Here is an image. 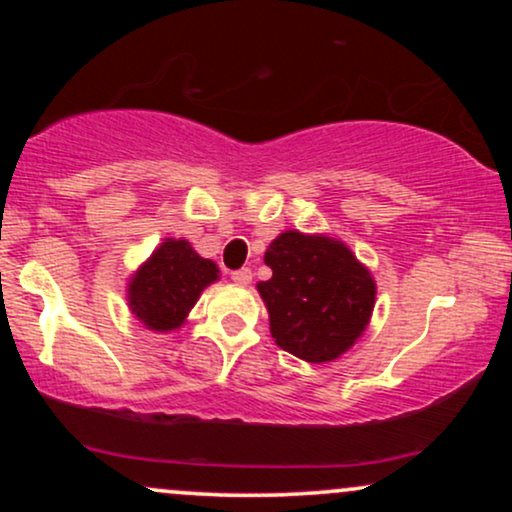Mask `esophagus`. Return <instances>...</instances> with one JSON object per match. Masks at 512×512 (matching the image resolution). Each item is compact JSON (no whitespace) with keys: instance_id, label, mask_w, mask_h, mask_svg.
Masks as SVG:
<instances>
[{"instance_id":"34e87169","label":"esophagus","mask_w":512,"mask_h":512,"mask_svg":"<svg viewBox=\"0 0 512 512\" xmlns=\"http://www.w3.org/2000/svg\"><path fill=\"white\" fill-rule=\"evenodd\" d=\"M231 279L236 281V284H240V286H248L250 281H252V272H250L248 267H243V269H238V272H233Z\"/></svg>"}]
</instances>
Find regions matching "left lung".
Listing matches in <instances>:
<instances>
[{
    "instance_id": "obj_1",
    "label": "left lung",
    "mask_w": 512,
    "mask_h": 512,
    "mask_svg": "<svg viewBox=\"0 0 512 512\" xmlns=\"http://www.w3.org/2000/svg\"><path fill=\"white\" fill-rule=\"evenodd\" d=\"M264 264L272 279L257 291L281 349L327 363L361 339L375 308V279L349 245L325 233L284 231L269 243Z\"/></svg>"
}]
</instances>
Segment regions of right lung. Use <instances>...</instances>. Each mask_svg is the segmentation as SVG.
<instances>
[{"label": "right lung", "instance_id": "obj_1", "mask_svg": "<svg viewBox=\"0 0 512 512\" xmlns=\"http://www.w3.org/2000/svg\"><path fill=\"white\" fill-rule=\"evenodd\" d=\"M214 281H219L214 260L197 255L187 240L166 238L129 276L127 305L146 330L173 332L185 325L202 291Z\"/></svg>", "mask_w": 512, "mask_h": 512}]
</instances>
